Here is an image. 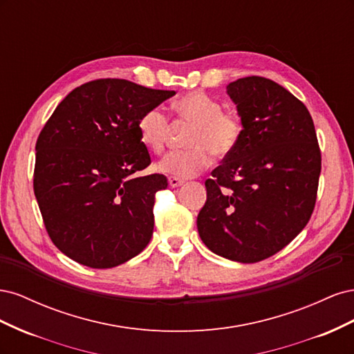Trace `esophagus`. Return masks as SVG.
I'll use <instances>...</instances> for the list:
<instances>
[{
  "label": "esophagus",
  "mask_w": 354,
  "mask_h": 354,
  "mask_svg": "<svg viewBox=\"0 0 354 354\" xmlns=\"http://www.w3.org/2000/svg\"><path fill=\"white\" fill-rule=\"evenodd\" d=\"M168 183H169L171 187H178V186H181V185L185 183V180H181V178L174 177V176H169L168 177Z\"/></svg>",
  "instance_id": "34e87169"
}]
</instances>
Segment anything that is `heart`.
<instances>
[{
    "instance_id": "heart-1",
    "label": "heart",
    "mask_w": 354,
    "mask_h": 354,
    "mask_svg": "<svg viewBox=\"0 0 354 354\" xmlns=\"http://www.w3.org/2000/svg\"><path fill=\"white\" fill-rule=\"evenodd\" d=\"M173 113L180 121L194 124L183 151L169 152L158 168L174 177H192L205 169L212 155L224 158L238 147L243 133V124L236 112L224 111L223 104L203 91H189L180 95L171 104ZM171 122L160 108H151L142 113L137 121V133L140 142L153 153H162Z\"/></svg>"
}]
</instances>
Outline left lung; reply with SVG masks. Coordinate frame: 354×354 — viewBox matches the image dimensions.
<instances>
[{
  "label": "left lung",
  "instance_id": "8db88e82",
  "mask_svg": "<svg viewBox=\"0 0 354 354\" xmlns=\"http://www.w3.org/2000/svg\"><path fill=\"white\" fill-rule=\"evenodd\" d=\"M241 142L205 181L198 232L214 254L257 263L283 250L315 209L322 156L303 102L263 77L227 85Z\"/></svg>",
  "mask_w": 354,
  "mask_h": 354
}]
</instances>
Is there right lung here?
I'll list each match as a JSON object with an SVG mask.
<instances>
[{
  "mask_svg": "<svg viewBox=\"0 0 354 354\" xmlns=\"http://www.w3.org/2000/svg\"><path fill=\"white\" fill-rule=\"evenodd\" d=\"M174 94L94 80L72 90L41 130L35 198L50 239L73 261L111 269L151 241L155 195L168 181L164 174L137 176L151 165L137 121Z\"/></svg>",
  "mask_w": 354,
  "mask_h": 354,
  "instance_id": "right-lung-1",
  "label": "right lung"
}]
</instances>
